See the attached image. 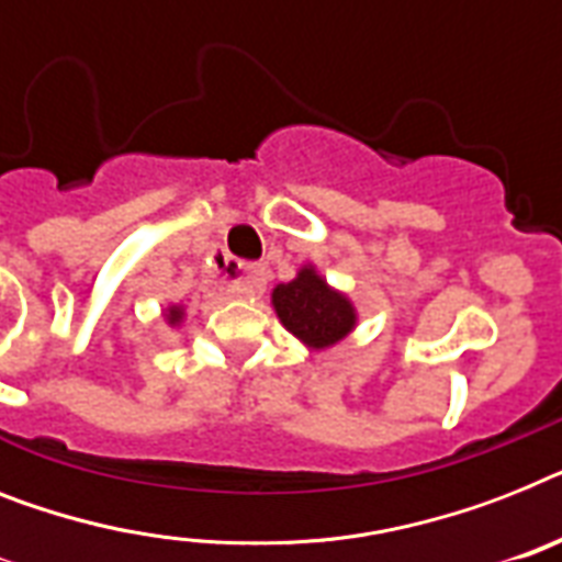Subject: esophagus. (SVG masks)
<instances>
[{
    "label": "esophagus",
    "instance_id": "obj_1",
    "mask_svg": "<svg viewBox=\"0 0 562 562\" xmlns=\"http://www.w3.org/2000/svg\"><path fill=\"white\" fill-rule=\"evenodd\" d=\"M266 266H245L239 273V280L231 282V291H234L236 296H259L266 291Z\"/></svg>",
    "mask_w": 562,
    "mask_h": 562
}]
</instances>
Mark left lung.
I'll return each mask as SVG.
<instances>
[{
    "label": "left lung",
    "instance_id": "8db88e82",
    "mask_svg": "<svg viewBox=\"0 0 562 562\" xmlns=\"http://www.w3.org/2000/svg\"><path fill=\"white\" fill-rule=\"evenodd\" d=\"M280 323L314 352L331 349L358 326V308L344 291L331 289L314 266H303L291 282H280L271 294Z\"/></svg>",
    "mask_w": 562,
    "mask_h": 562
}]
</instances>
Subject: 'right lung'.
<instances>
[{
  "instance_id": "right-lung-1",
  "label": "right lung",
  "mask_w": 562,
  "mask_h": 562,
  "mask_svg": "<svg viewBox=\"0 0 562 562\" xmlns=\"http://www.w3.org/2000/svg\"><path fill=\"white\" fill-rule=\"evenodd\" d=\"M164 317H167V323H170V326H178V323L184 321V305H167Z\"/></svg>"
}]
</instances>
